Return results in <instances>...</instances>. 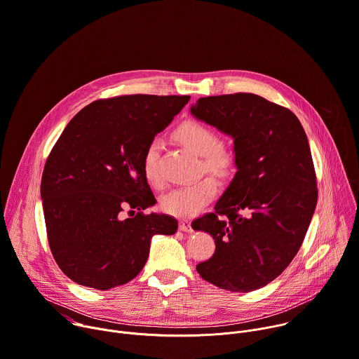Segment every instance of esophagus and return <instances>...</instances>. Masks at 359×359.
I'll use <instances>...</instances> for the list:
<instances>
[{
  "label": "esophagus",
  "mask_w": 359,
  "mask_h": 359,
  "mask_svg": "<svg viewBox=\"0 0 359 359\" xmlns=\"http://www.w3.org/2000/svg\"><path fill=\"white\" fill-rule=\"evenodd\" d=\"M179 229L183 231V232H191V231H193L189 219H180V222H179Z\"/></svg>",
  "instance_id": "34e87169"
}]
</instances>
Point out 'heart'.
<instances>
[{
	"label": "heart",
	"instance_id": "b5f03b06",
	"mask_svg": "<svg viewBox=\"0 0 359 359\" xmlns=\"http://www.w3.org/2000/svg\"><path fill=\"white\" fill-rule=\"evenodd\" d=\"M177 141L187 149L201 156V166L217 177H229L235 172V156L226 148L218 145L217 134L198 121H186L175 133ZM159 144L154 141L144 154L142 170L147 182L152 186L161 184L158 173ZM217 182L211 176L201 177L190 184L180 186L162 197V210L176 217H193L200 212L215 196Z\"/></svg>",
	"mask_w": 359,
	"mask_h": 359
}]
</instances>
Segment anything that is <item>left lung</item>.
I'll return each instance as SVG.
<instances>
[{
    "label": "left lung",
    "mask_w": 359,
    "mask_h": 359,
    "mask_svg": "<svg viewBox=\"0 0 359 359\" xmlns=\"http://www.w3.org/2000/svg\"><path fill=\"white\" fill-rule=\"evenodd\" d=\"M190 111L233 140L236 166L215 211L191 222L215 241L196 269L229 292L261 289L293 261L316 210L306 133L290 109L251 93L203 97Z\"/></svg>",
    "instance_id": "8db88e82"
}]
</instances>
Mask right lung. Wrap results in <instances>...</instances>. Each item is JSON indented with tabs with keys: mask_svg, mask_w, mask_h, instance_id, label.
<instances>
[{
	"mask_svg": "<svg viewBox=\"0 0 359 359\" xmlns=\"http://www.w3.org/2000/svg\"><path fill=\"white\" fill-rule=\"evenodd\" d=\"M190 95L134 94L98 100L79 111L55 144L41 198L52 255L73 282L107 290L145 266L155 233L172 235L176 218L142 214L156 203L142 159ZM126 208L140 209L121 219Z\"/></svg>",
	"mask_w": 359,
	"mask_h": 359,
	"instance_id": "obj_1",
	"label": "right lung"
}]
</instances>
